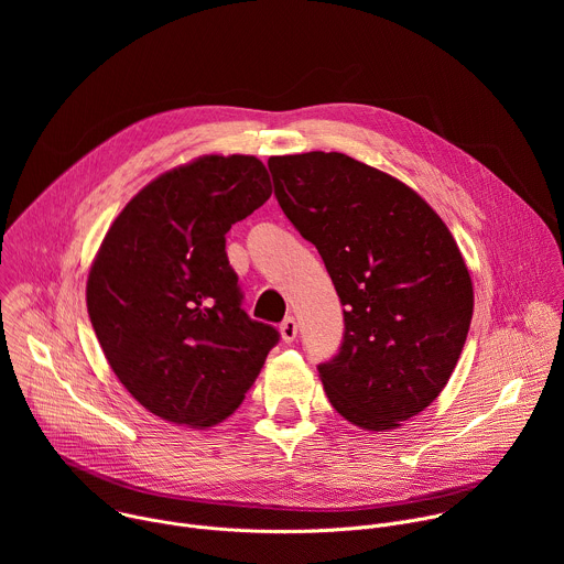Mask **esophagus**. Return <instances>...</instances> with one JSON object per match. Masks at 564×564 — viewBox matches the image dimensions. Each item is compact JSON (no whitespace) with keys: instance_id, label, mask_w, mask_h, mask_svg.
I'll list each match as a JSON object with an SVG mask.
<instances>
[{"instance_id":"esophagus-1","label":"esophagus","mask_w":564,"mask_h":564,"mask_svg":"<svg viewBox=\"0 0 564 564\" xmlns=\"http://www.w3.org/2000/svg\"><path fill=\"white\" fill-rule=\"evenodd\" d=\"M296 333H299V326H296L294 316L283 318V324H281V337H283V341H285V344L294 341V339H296Z\"/></svg>"}]
</instances>
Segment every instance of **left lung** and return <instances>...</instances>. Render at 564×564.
<instances>
[{
    "label": "left lung",
    "mask_w": 564,
    "mask_h": 564,
    "mask_svg": "<svg viewBox=\"0 0 564 564\" xmlns=\"http://www.w3.org/2000/svg\"><path fill=\"white\" fill-rule=\"evenodd\" d=\"M268 167L346 305L341 348L316 366L330 404L359 429H397L433 404L468 335L473 283L455 238L411 187L346 153Z\"/></svg>",
    "instance_id": "1"
}]
</instances>
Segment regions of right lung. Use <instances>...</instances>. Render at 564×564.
<instances>
[{"instance_id": "1", "label": "right lung", "mask_w": 564, "mask_h": 564, "mask_svg": "<svg viewBox=\"0 0 564 564\" xmlns=\"http://www.w3.org/2000/svg\"><path fill=\"white\" fill-rule=\"evenodd\" d=\"M272 194L254 155H203L140 189L109 227L87 281L102 352L140 404L172 424L229 417L279 330L248 316L225 234Z\"/></svg>"}]
</instances>
